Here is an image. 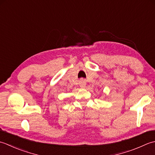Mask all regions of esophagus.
I'll return each mask as SVG.
<instances>
[{"label": "esophagus", "instance_id": "34e87169", "mask_svg": "<svg viewBox=\"0 0 155 155\" xmlns=\"http://www.w3.org/2000/svg\"><path fill=\"white\" fill-rule=\"evenodd\" d=\"M79 85H80V86L81 87L84 88L85 86H86V82H85L84 81H80V83H79Z\"/></svg>", "mask_w": 155, "mask_h": 155}]
</instances>
